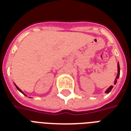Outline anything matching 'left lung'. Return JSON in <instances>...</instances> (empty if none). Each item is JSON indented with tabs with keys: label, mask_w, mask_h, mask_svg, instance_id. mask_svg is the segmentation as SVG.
<instances>
[{
	"label": "left lung",
	"mask_w": 131,
	"mask_h": 131,
	"mask_svg": "<svg viewBox=\"0 0 131 131\" xmlns=\"http://www.w3.org/2000/svg\"><path fill=\"white\" fill-rule=\"evenodd\" d=\"M119 74H120V68H119V62H118L117 63V77H116L115 79V81H114V84H115V85L116 83H117V79H119ZM113 88V85H111V86H110V87H109V88L106 90V91H105V93H107V94L109 93V92H111Z\"/></svg>",
	"instance_id": "obj_1"
}]
</instances>
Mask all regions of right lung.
Wrapping results in <instances>:
<instances>
[{
  "mask_svg": "<svg viewBox=\"0 0 131 131\" xmlns=\"http://www.w3.org/2000/svg\"><path fill=\"white\" fill-rule=\"evenodd\" d=\"M14 85H15V86H16V88H17V90H19V91H20V92H21V93H23V95H25V96H27V95H25V93H24V92H23V91H22V90H20V88H18V86H17V85H16V84H15V83H14Z\"/></svg>",
  "mask_w": 131,
  "mask_h": 131,
  "instance_id": "obj_1",
  "label": "right lung"
}]
</instances>
